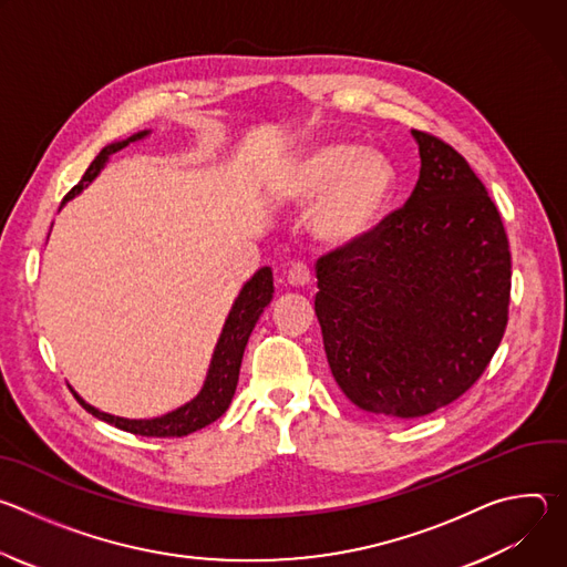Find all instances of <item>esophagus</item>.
I'll return each mask as SVG.
<instances>
[{
    "label": "esophagus",
    "mask_w": 567,
    "mask_h": 567,
    "mask_svg": "<svg viewBox=\"0 0 567 567\" xmlns=\"http://www.w3.org/2000/svg\"><path fill=\"white\" fill-rule=\"evenodd\" d=\"M287 282L291 287H298V289H305L309 282H311V271L307 265L302 262H293L291 269L287 271Z\"/></svg>",
    "instance_id": "1"
}]
</instances>
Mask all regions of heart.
<instances>
[{
  "mask_svg": "<svg viewBox=\"0 0 567 567\" xmlns=\"http://www.w3.org/2000/svg\"><path fill=\"white\" fill-rule=\"evenodd\" d=\"M396 188L392 161L354 143H320L298 152L271 184L285 208H305L309 235L320 247H359L383 221Z\"/></svg>",
  "mask_w": 567,
  "mask_h": 567,
  "instance_id": "b5f03b06",
  "label": "heart"
}]
</instances>
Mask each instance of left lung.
Masks as SVG:
<instances>
[{"mask_svg":"<svg viewBox=\"0 0 567 567\" xmlns=\"http://www.w3.org/2000/svg\"><path fill=\"white\" fill-rule=\"evenodd\" d=\"M420 179L354 249L318 260L313 300L330 370L379 417H424L462 396L489 365L512 289L498 208L444 141L411 132Z\"/></svg>","mask_w":567,"mask_h":567,"instance_id":"left-lung-1","label":"left lung"}]
</instances>
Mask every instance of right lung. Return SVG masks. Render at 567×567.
Returning a JSON list of instances; mask_svg holds the SVG:
<instances>
[{"instance_id":"add662e5","label":"right lung","mask_w":567,"mask_h":567,"mask_svg":"<svg viewBox=\"0 0 567 567\" xmlns=\"http://www.w3.org/2000/svg\"><path fill=\"white\" fill-rule=\"evenodd\" d=\"M152 130H143L136 132L123 141H114L110 145H105L99 156L92 161V166L87 168V173L83 175L71 190L64 197L62 206L73 199L75 195L83 193L99 175L101 171L107 166V161L112 154L121 152L123 147H127L130 143H136L145 136H150ZM274 300V274L269 267H262L254 274V278L249 282H245V287L239 289L226 320H224V328L221 334L217 339V346L213 350L210 357V365L204 379L202 390L188 401L184 406L166 413V415H158V417H150V420H127V417H118V415H110L99 411L92 403H87L83 396H80L71 385V392L75 394V399L83 403V409L87 413H92L94 417L141 435V437H184L190 435L208 424H213L215 420H219L226 409L230 406V399L235 394L237 388V379H239V365H241V357H245V348L249 343V337L256 328V322L260 320L262 311L269 307V302Z\"/></svg>"}]
</instances>
